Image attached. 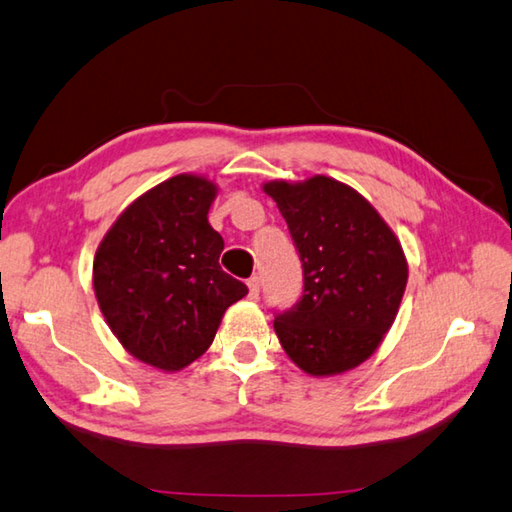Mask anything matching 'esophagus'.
<instances>
[{"mask_svg": "<svg viewBox=\"0 0 512 512\" xmlns=\"http://www.w3.org/2000/svg\"><path fill=\"white\" fill-rule=\"evenodd\" d=\"M259 288H262V277H259V275H253V277L248 279V290H250V297L257 299V295H259Z\"/></svg>", "mask_w": 512, "mask_h": 512, "instance_id": "34e87169", "label": "esophagus"}]
</instances>
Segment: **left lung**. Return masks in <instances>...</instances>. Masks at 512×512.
Returning a JSON list of instances; mask_svg holds the SVG:
<instances>
[{
  "mask_svg": "<svg viewBox=\"0 0 512 512\" xmlns=\"http://www.w3.org/2000/svg\"><path fill=\"white\" fill-rule=\"evenodd\" d=\"M302 262V297L275 313V333L310 375H335L375 353L404 297L408 266L393 230L346 184L317 175L270 182Z\"/></svg>",
  "mask_w": 512,
  "mask_h": 512,
  "instance_id": "8db88e82",
  "label": "left lung"
}]
</instances>
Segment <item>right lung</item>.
Listing matches in <instances>:
<instances>
[{
	"mask_svg": "<svg viewBox=\"0 0 512 512\" xmlns=\"http://www.w3.org/2000/svg\"><path fill=\"white\" fill-rule=\"evenodd\" d=\"M213 199L208 179L170 177L130 204L97 248L99 308L128 353L155 368L179 370L204 355L226 308L248 293L219 266Z\"/></svg>",
	"mask_w": 512,
	"mask_h": 512,
	"instance_id": "add662e5",
	"label": "right lung"
}]
</instances>
